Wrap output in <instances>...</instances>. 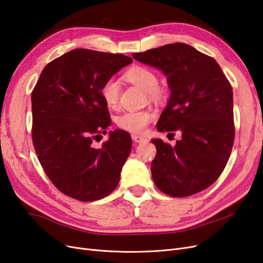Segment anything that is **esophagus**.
I'll list each match as a JSON object with an SVG mask.
<instances>
[{
	"mask_svg": "<svg viewBox=\"0 0 263 263\" xmlns=\"http://www.w3.org/2000/svg\"><path fill=\"white\" fill-rule=\"evenodd\" d=\"M132 139L134 142H137V144H142V142H146L147 139L139 135H132Z\"/></svg>",
	"mask_w": 263,
	"mask_h": 263,
	"instance_id": "1",
	"label": "esophagus"
}]
</instances>
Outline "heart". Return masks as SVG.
<instances>
[{"label": "heart", "mask_w": 263, "mask_h": 263, "mask_svg": "<svg viewBox=\"0 0 263 263\" xmlns=\"http://www.w3.org/2000/svg\"><path fill=\"white\" fill-rule=\"evenodd\" d=\"M125 79L128 82L140 87L141 90L148 93L149 98L154 101L162 100L164 92L158 87V76L154 70L147 67L136 66L129 69L125 73ZM102 98L104 100L105 104L109 108H116L119 103V93H121V86L119 83L109 79L102 87ZM154 113L149 110H139V112H126L118 116L117 125L129 133H141L146 129V127L154 118Z\"/></svg>", "instance_id": "heart-1"}]
</instances>
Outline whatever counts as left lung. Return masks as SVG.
Returning <instances> with one entry per match:
<instances>
[{
    "label": "left lung",
    "mask_w": 263,
    "mask_h": 263,
    "mask_svg": "<svg viewBox=\"0 0 263 263\" xmlns=\"http://www.w3.org/2000/svg\"><path fill=\"white\" fill-rule=\"evenodd\" d=\"M133 58L166 77L171 93L157 129L182 134L173 147L151 140L157 148L151 162L156 186L173 197L208 189L225 169L234 145L232 85L216 60L183 43L133 53Z\"/></svg>",
    "instance_id": "obj_1"
}]
</instances>
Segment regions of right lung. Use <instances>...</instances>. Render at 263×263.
Instances as JSON below:
<instances>
[{
	"instance_id": "add662e5",
	"label": "right lung",
	"mask_w": 263,
	"mask_h": 263,
	"mask_svg": "<svg viewBox=\"0 0 263 263\" xmlns=\"http://www.w3.org/2000/svg\"><path fill=\"white\" fill-rule=\"evenodd\" d=\"M132 61L119 53L71 50L44 68L31 93L38 160L53 185L78 201L112 193L130 154V135L122 129L109 132L102 148L93 142L110 126L102 87Z\"/></svg>"
}]
</instances>
